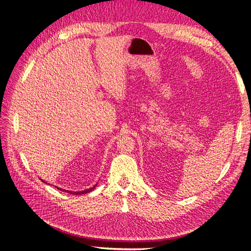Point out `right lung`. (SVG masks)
<instances>
[{
	"instance_id": "add662e5",
	"label": "right lung",
	"mask_w": 251,
	"mask_h": 251,
	"mask_svg": "<svg viewBox=\"0 0 251 251\" xmlns=\"http://www.w3.org/2000/svg\"><path fill=\"white\" fill-rule=\"evenodd\" d=\"M43 181V180H42ZM43 182H45V181H43ZM46 183V182H45ZM97 185L98 184H96V185L94 186V187H91V188H89V189H85V190H83V191H69V190H65V189H61V188H58V189H60V190H63V191H66V192H68V193H72V194H76V195H79V194H84V193H89V192H91L92 190H94L96 187H97Z\"/></svg>"
}]
</instances>
